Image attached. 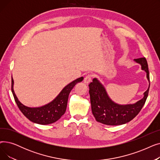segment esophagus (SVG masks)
I'll return each mask as SVG.
<instances>
[{
  "instance_id": "34e87169",
  "label": "esophagus",
  "mask_w": 160,
  "mask_h": 160,
  "mask_svg": "<svg viewBox=\"0 0 160 160\" xmlns=\"http://www.w3.org/2000/svg\"><path fill=\"white\" fill-rule=\"evenodd\" d=\"M91 74H88L86 77H85L83 81H84V83H86V84H89V82H91Z\"/></svg>"
}]
</instances>
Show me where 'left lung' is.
<instances>
[{"mask_svg":"<svg viewBox=\"0 0 160 160\" xmlns=\"http://www.w3.org/2000/svg\"><path fill=\"white\" fill-rule=\"evenodd\" d=\"M139 63L141 69L147 72V78L150 82L149 71L145 58L134 59ZM89 95L91 110L97 122L106 125H121L132 120L141 111L148 97L149 86L144 93L142 99L132 104L121 105L114 102L108 96L104 86L96 78L89 84Z\"/></svg>","mask_w":160,"mask_h":160,"instance_id":"1","label":"left lung"}]
</instances>
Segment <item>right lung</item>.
Returning <instances> with one entry per match:
<instances>
[{"mask_svg":"<svg viewBox=\"0 0 160 160\" xmlns=\"http://www.w3.org/2000/svg\"><path fill=\"white\" fill-rule=\"evenodd\" d=\"M83 78H77L67 85L52 102L41 107L30 108L22 104L15 95L13 90V80L12 77V91L15 101L23 115L30 121L39 124H49L57 121L65 113L67 105L69 95L77 83L83 80Z\"/></svg>","mask_w":160,"mask_h":160,"instance_id":"obj_1","label":"right lung"}]
</instances>
